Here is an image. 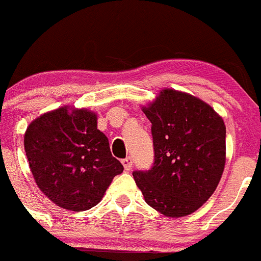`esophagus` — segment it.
<instances>
[{"mask_svg": "<svg viewBox=\"0 0 261 261\" xmlns=\"http://www.w3.org/2000/svg\"><path fill=\"white\" fill-rule=\"evenodd\" d=\"M133 164H134V161L131 157H126L122 160V165L123 167H125L126 171H130V170L133 169Z\"/></svg>", "mask_w": 261, "mask_h": 261, "instance_id": "esophagus-1", "label": "esophagus"}]
</instances>
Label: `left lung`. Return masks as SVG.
<instances>
[{
    "label": "left lung",
    "mask_w": 261,
    "mask_h": 261,
    "mask_svg": "<svg viewBox=\"0 0 261 261\" xmlns=\"http://www.w3.org/2000/svg\"><path fill=\"white\" fill-rule=\"evenodd\" d=\"M152 123L154 162L134 171L150 207L169 218L198 210L218 187L225 165V125L208 104L165 89L143 108Z\"/></svg>",
    "instance_id": "1"
}]
</instances>
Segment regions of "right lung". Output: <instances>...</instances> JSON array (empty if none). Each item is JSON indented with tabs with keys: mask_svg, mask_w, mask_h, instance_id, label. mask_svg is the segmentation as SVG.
Segmentation results:
<instances>
[{
	"mask_svg": "<svg viewBox=\"0 0 261 261\" xmlns=\"http://www.w3.org/2000/svg\"><path fill=\"white\" fill-rule=\"evenodd\" d=\"M96 114L62 107L36 118L24 149L38 188L59 207L85 211L96 206L116 175L123 171Z\"/></svg>",
	"mask_w": 261,
	"mask_h": 261,
	"instance_id": "obj_1",
	"label": "right lung"
}]
</instances>
